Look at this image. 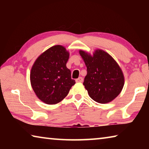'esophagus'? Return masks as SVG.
<instances>
[{"instance_id": "obj_1", "label": "esophagus", "mask_w": 149, "mask_h": 149, "mask_svg": "<svg viewBox=\"0 0 149 149\" xmlns=\"http://www.w3.org/2000/svg\"><path fill=\"white\" fill-rule=\"evenodd\" d=\"M75 81H76V82H82L83 81V77H79V78H77V79H75Z\"/></svg>"}]
</instances>
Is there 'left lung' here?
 Masks as SVG:
<instances>
[{
	"mask_svg": "<svg viewBox=\"0 0 149 149\" xmlns=\"http://www.w3.org/2000/svg\"><path fill=\"white\" fill-rule=\"evenodd\" d=\"M79 52L87 67L84 85L89 97L100 104L112 101L124 85V75L120 65L101 49L95 50L93 55L82 50Z\"/></svg>",
	"mask_w": 149,
	"mask_h": 149,
	"instance_id": "obj_1",
	"label": "left lung"
}]
</instances>
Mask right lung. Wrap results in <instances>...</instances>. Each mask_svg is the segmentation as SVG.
Instances as JSON below:
<instances>
[{"label": "right lung", "instance_id": "right-lung-1", "mask_svg": "<svg viewBox=\"0 0 149 149\" xmlns=\"http://www.w3.org/2000/svg\"><path fill=\"white\" fill-rule=\"evenodd\" d=\"M70 53L62 45L45 50L33 64L30 81L37 97L47 104L60 102L75 84L66 63Z\"/></svg>", "mask_w": 149, "mask_h": 149}]
</instances>
